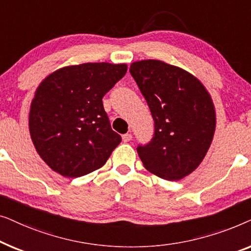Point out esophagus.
Masks as SVG:
<instances>
[{"label": "esophagus", "instance_id": "obj_1", "mask_svg": "<svg viewBox=\"0 0 251 251\" xmlns=\"http://www.w3.org/2000/svg\"><path fill=\"white\" fill-rule=\"evenodd\" d=\"M132 139V135L131 133H125V135L122 136V140L125 143H128V142H130V140Z\"/></svg>", "mask_w": 251, "mask_h": 251}]
</instances>
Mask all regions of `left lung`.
I'll use <instances>...</instances> for the list:
<instances>
[{"label": "left lung", "instance_id": "1", "mask_svg": "<svg viewBox=\"0 0 251 251\" xmlns=\"http://www.w3.org/2000/svg\"><path fill=\"white\" fill-rule=\"evenodd\" d=\"M130 73L154 120V137L137 152L150 173L179 180L200 166L216 130L210 94L190 72L157 59L131 64Z\"/></svg>", "mask_w": 251, "mask_h": 251}]
</instances>
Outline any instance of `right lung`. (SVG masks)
<instances>
[{
	"mask_svg": "<svg viewBox=\"0 0 251 251\" xmlns=\"http://www.w3.org/2000/svg\"><path fill=\"white\" fill-rule=\"evenodd\" d=\"M126 64L85 63L43 78L30 102L28 128L36 152L54 173L76 178L106 163L121 136L113 131L102 97Z\"/></svg>",
	"mask_w": 251,
	"mask_h": 251,
	"instance_id": "right-lung-1",
	"label": "right lung"
}]
</instances>
